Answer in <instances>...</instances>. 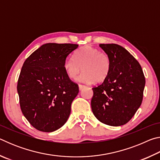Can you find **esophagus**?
<instances>
[{"label":"esophagus","mask_w":160,"mask_h":160,"mask_svg":"<svg viewBox=\"0 0 160 160\" xmlns=\"http://www.w3.org/2000/svg\"><path fill=\"white\" fill-rule=\"evenodd\" d=\"M85 85H79V89H80V90H82V89H83L84 88H85Z\"/></svg>","instance_id":"1"}]
</instances>
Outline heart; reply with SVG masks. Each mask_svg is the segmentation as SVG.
<instances>
[{
    "label": "heart",
    "mask_w": 160,
    "mask_h": 160,
    "mask_svg": "<svg viewBox=\"0 0 160 160\" xmlns=\"http://www.w3.org/2000/svg\"><path fill=\"white\" fill-rule=\"evenodd\" d=\"M63 68L70 78L75 79L83 70L79 80L85 83L102 82L109 76L111 60L106 53L91 46H85L74 54V59L67 58Z\"/></svg>",
    "instance_id": "1"
}]
</instances>
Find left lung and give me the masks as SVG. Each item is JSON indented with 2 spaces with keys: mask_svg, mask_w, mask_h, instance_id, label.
I'll return each mask as SVG.
<instances>
[{
  "mask_svg": "<svg viewBox=\"0 0 160 160\" xmlns=\"http://www.w3.org/2000/svg\"><path fill=\"white\" fill-rule=\"evenodd\" d=\"M99 47L109 56L111 70L104 82L92 88V110L100 122L120 126L141 105L145 78L138 61L126 48L116 44Z\"/></svg>",
  "mask_w": 160,
  "mask_h": 160,
  "instance_id": "8db88e82",
  "label": "left lung"
}]
</instances>
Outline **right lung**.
<instances>
[{
	"mask_svg": "<svg viewBox=\"0 0 160 160\" xmlns=\"http://www.w3.org/2000/svg\"><path fill=\"white\" fill-rule=\"evenodd\" d=\"M78 44L48 43L26 59L18 78L17 90L23 115L31 125L43 132L63 126L71 104L79 92L63 63Z\"/></svg>",
	"mask_w": 160,
	"mask_h": 160,
	"instance_id": "1",
	"label": "right lung"
}]
</instances>
